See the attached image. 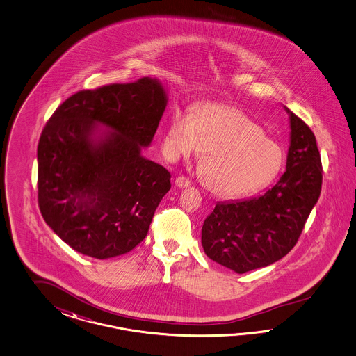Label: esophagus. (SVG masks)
Listing matches in <instances>:
<instances>
[{
  "instance_id": "obj_1",
  "label": "esophagus",
  "mask_w": 356,
  "mask_h": 356,
  "mask_svg": "<svg viewBox=\"0 0 356 356\" xmlns=\"http://www.w3.org/2000/svg\"><path fill=\"white\" fill-rule=\"evenodd\" d=\"M175 184H176L177 186H180V188H186V186H189V185L192 184V180H191L189 177H186V176H179V177L176 179Z\"/></svg>"
}]
</instances>
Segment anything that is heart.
I'll return each instance as SVG.
<instances>
[{
  "label": "heart",
  "instance_id": "1",
  "mask_svg": "<svg viewBox=\"0 0 356 356\" xmlns=\"http://www.w3.org/2000/svg\"><path fill=\"white\" fill-rule=\"evenodd\" d=\"M172 156L202 151L200 173L206 186L220 197L254 193L280 172L284 155L262 128L237 108L204 104L193 118L176 109L164 136Z\"/></svg>",
  "mask_w": 356,
  "mask_h": 356
}]
</instances>
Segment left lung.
<instances>
[{
    "label": "left lung",
    "mask_w": 356,
    "mask_h": 356,
    "mask_svg": "<svg viewBox=\"0 0 356 356\" xmlns=\"http://www.w3.org/2000/svg\"><path fill=\"white\" fill-rule=\"evenodd\" d=\"M289 113L291 145L278 183L254 198L218 202L202 226L207 257L238 274L284 257L296 245L321 193L323 171L316 137L299 116Z\"/></svg>",
    "instance_id": "8db88e82"
}]
</instances>
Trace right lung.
Wrapping results in <instances>:
<instances>
[{
  "label": "right lung",
  "mask_w": 356,
  "mask_h": 356,
  "mask_svg": "<svg viewBox=\"0 0 356 356\" xmlns=\"http://www.w3.org/2000/svg\"><path fill=\"white\" fill-rule=\"evenodd\" d=\"M167 99L158 81L81 90L57 108L38 146V202L47 225L72 248L94 259L128 253L146 237L171 189V173L140 156ZM113 134L95 145L93 125Z\"/></svg>",
  "instance_id": "right-lung-1"
}]
</instances>
